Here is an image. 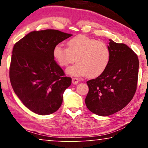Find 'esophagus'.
I'll return each instance as SVG.
<instances>
[{"mask_svg":"<svg viewBox=\"0 0 148 148\" xmlns=\"http://www.w3.org/2000/svg\"><path fill=\"white\" fill-rule=\"evenodd\" d=\"M72 84H73L77 85V84H78V82H79V79H77V77H72Z\"/></svg>","mask_w":148,"mask_h":148,"instance_id":"1","label":"esophagus"}]
</instances>
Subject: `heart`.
I'll use <instances>...</instances> for the list:
<instances>
[{
  "label": "heart",
  "mask_w": 148,
  "mask_h": 148,
  "mask_svg": "<svg viewBox=\"0 0 148 148\" xmlns=\"http://www.w3.org/2000/svg\"><path fill=\"white\" fill-rule=\"evenodd\" d=\"M67 45L68 48L57 45L53 55L61 66H67L76 60V63L66 69L71 76H98L109 64L110 49L103 42L80 35L71 38Z\"/></svg>",
  "instance_id": "1"
}]
</instances>
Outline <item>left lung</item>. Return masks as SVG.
<instances>
[{
	"label": "left lung",
	"instance_id": "left-lung-1",
	"mask_svg": "<svg viewBox=\"0 0 148 148\" xmlns=\"http://www.w3.org/2000/svg\"><path fill=\"white\" fill-rule=\"evenodd\" d=\"M109 41L108 65L99 76L87 82L89 92L85 102L90 111L101 116L116 113L129 103L138 76L137 55L126 44Z\"/></svg>",
	"mask_w": 148,
	"mask_h": 148
}]
</instances>
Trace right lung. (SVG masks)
Segmentation results:
<instances>
[{
	"label": "right lung",
	"mask_w": 148,
	"mask_h": 148,
	"mask_svg": "<svg viewBox=\"0 0 148 148\" xmlns=\"http://www.w3.org/2000/svg\"><path fill=\"white\" fill-rule=\"evenodd\" d=\"M71 34L53 29L32 31L15 44L10 79L15 93L27 108L39 115L56 112L72 79L55 61L54 47Z\"/></svg>",
	"instance_id": "add662e5"
}]
</instances>
